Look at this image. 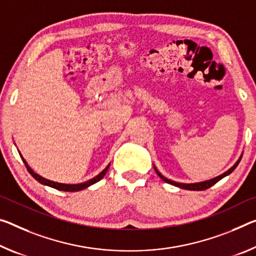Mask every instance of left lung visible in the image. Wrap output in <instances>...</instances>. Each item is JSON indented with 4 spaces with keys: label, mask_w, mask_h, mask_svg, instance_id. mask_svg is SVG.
Returning a JSON list of instances; mask_svg holds the SVG:
<instances>
[{
    "label": "left lung",
    "mask_w": 256,
    "mask_h": 256,
    "mask_svg": "<svg viewBox=\"0 0 256 256\" xmlns=\"http://www.w3.org/2000/svg\"><path fill=\"white\" fill-rule=\"evenodd\" d=\"M240 160H242V157L239 158V160H237V163L234 164V165L232 166V168H231L230 170H228V171L224 172V173H223V174H221V176H216V178H214V179H212V180L204 181V182H200V184H179V182H176V181L168 180V179H166L165 176H162V174L157 171V168H155V166H154V168H155V171H156V173L158 174V176H160V179L163 180V181H165L166 184H173V186H179V188H182V189H186V190H206V189L210 188V186H212L216 184V182H218V181H220L221 179H223V178H224V176H229V174H230L231 172H232L234 168H237L238 164H239V162H240Z\"/></svg>",
    "instance_id": "1"
}]
</instances>
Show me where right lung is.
Here are the masks:
<instances>
[{"label": "right lung", "instance_id": "1", "mask_svg": "<svg viewBox=\"0 0 256 256\" xmlns=\"http://www.w3.org/2000/svg\"><path fill=\"white\" fill-rule=\"evenodd\" d=\"M22 160H24V163H25V165H26L27 171L32 174V176H33L35 180H38V181L40 182V184H46V186H52V188H54V189H56V190H62V192H80V190H83V189H85V188H88V186H90L91 184H96V182H98V181H100L101 179H102V178L104 176V174L107 173L108 168H109V165H108L107 168H104V171L101 172L100 174H98V176L93 178V179L88 180V181H86V182H84V184H58V182H54V181H50V180H48V179H44V178L38 176V174H36V173L33 171V170H32V168H30V166H28V164L26 163V160H24V158H22Z\"/></svg>", "mask_w": 256, "mask_h": 256}]
</instances>
